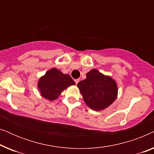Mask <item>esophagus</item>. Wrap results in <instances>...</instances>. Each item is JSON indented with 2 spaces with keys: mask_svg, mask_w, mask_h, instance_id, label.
<instances>
[{
  "mask_svg": "<svg viewBox=\"0 0 154 154\" xmlns=\"http://www.w3.org/2000/svg\"><path fill=\"white\" fill-rule=\"evenodd\" d=\"M79 81H80L79 79H75V84H77L78 83H79Z\"/></svg>",
  "mask_w": 154,
  "mask_h": 154,
  "instance_id": "34e87169",
  "label": "esophagus"
}]
</instances>
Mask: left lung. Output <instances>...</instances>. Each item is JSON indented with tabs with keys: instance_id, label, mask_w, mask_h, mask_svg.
Masks as SVG:
<instances>
[{
	"instance_id": "left-lung-1",
	"label": "left lung",
	"mask_w": 154,
	"mask_h": 154,
	"mask_svg": "<svg viewBox=\"0 0 154 154\" xmlns=\"http://www.w3.org/2000/svg\"><path fill=\"white\" fill-rule=\"evenodd\" d=\"M84 102L91 109L101 111L116 100L118 89L115 81L97 69L86 74V79L77 84Z\"/></svg>"
}]
</instances>
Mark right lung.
I'll return each mask as SVG.
<instances>
[{"label":"right lung","instance_id":"1","mask_svg":"<svg viewBox=\"0 0 154 154\" xmlns=\"http://www.w3.org/2000/svg\"><path fill=\"white\" fill-rule=\"evenodd\" d=\"M75 84L69 74H64L58 69H52L40 79L38 88L42 97L52 101L58 98L67 87Z\"/></svg>","mask_w":154,"mask_h":154}]
</instances>
